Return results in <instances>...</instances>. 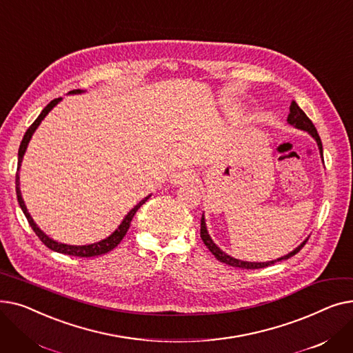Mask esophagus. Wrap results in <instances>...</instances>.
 <instances>
[{
    "label": "esophagus",
    "instance_id": "esophagus-1",
    "mask_svg": "<svg viewBox=\"0 0 353 353\" xmlns=\"http://www.w3.org/2000/svg\"><path fill=\"white\" fill-rule=\"evenodd\" d=\"M196 180V173L193 170H180L174 173L170 179L172 184L174 186H181V184H189Z\"/></svg>",
    "mask_w": 353,
    "mask_h": 353
}]
</instances>
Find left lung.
I'll use <instances>...</instances> for the list:
<instances>
[{
	"label": "left lung",
	"instance_id": "8db88e82",
	"mask_svg": "<svg viewBox=\"0 0 353 353\" xmlns=\"http://www.w3.org/2000/svg\"><path fill=\"white\" fill-rule=\"evenodd\" d=\"M290 113L288 116V123L290 125H293L294 128H299V130H303V132L309 133L314 141L318 143V147H319V153H321V157H322V161H323V148H322V141H321V137L318 134V130L316 127L313 125V123L309 120V117L303 113V110L296 104V101H292L290 104ZM200 237L203 242H205V245L208 246V249L214 254V257L217 259V261H220L221 263H226L229 266H233V268H242V269H262V268H266V266H270V265H274L276 262H281V261H286V259L294 256L296 253H298L307 242V239H305L303 242L293 249L292 252H289L288 254L279 257V259H274V261H269V262H248V261H240V259H236V257H232L230 254L225 253L223 250H221L214 242L213 239L210 237L209 232H208V226H206V219H205V213L201 214V220H200Z\"/></svg>",
	"mask_w": 353,
	"mask_h": 353
}]
</instances>
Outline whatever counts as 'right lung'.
I'll list each match as a JSON object with an SVG mask.
<instances>
[{
    "label": "right lung",
    "instance_id": "right-lung-1",
    "mask_svg": "<svg viewBox=\"0 0 353 353\" xmlns=\"http://www.w3.org/2000/svg\"><path fill=\"white\" fill-rule=\"evenodd\" d=\"M81 92H84V90H72V91H68V94H81ZM61 100H63L61 97H60V99H55V100H52L51 103H48V104L44 107V110L41 111V114H40L39 117H37V120L28 127V130H27L24 137H23V141H21V144H20V148H18V165H17V174H15V192H17L18 205H20L23 213L26 214V217H27V220H28V223H30L31 229L35 232L37 236L40 237L41 242H43L48 249H51V250H54V252H57V253H64V254H70V256H79V257H91V256L104 254V253H107V252H110V250H113V249L121 242L123 237L125 236V233H127V230H128V228H130V223H132V219L134 217L136 212L140 209V206L144 205V203H145L148 199H150L152 194H148L147 197H144L143 200H140V201L137 203V205L124 216V219H123V221L120 223V226H119L113 233H111L108 237L100 240V242L91 243V245H83V246L60 243V242H57V240H54V239H51L50 236H47L39 226H37V223L32 220L31 214H30L28 210H27L24 199H23V196H21V189H20V167H21L23 157H24L26 150H27V147H28V143H30V140H31V137H32L35 130L39 128V125L41 124V121L46 119V116H47V114L50 113V111H51L55 105H57Z\"/></svg>",
    "mask_w": 353,
    "mask_h": 353
}]
</instances>
